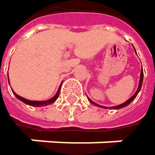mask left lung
Returning a JSON list of instances; mask_svg holds the SVG:
<instances>
[{
	"instance_id": "1",
	"label": "left lung",
	"mask_w": 155,
	"mask_h": 155,
	"mask_svg": "<svg viewBox=\"0 0 155 155\" xmlns=\"http://www.w3.org/2000/svg\"><path fill=\"white\" fill-rule=\"evenodd\" d=\"M135 51H136V49H135ZM137 53V52H136ZM143 69H142V71H141V74H140V81H139V86H138V89H137V91H136V93L129 99V100H127L126 102H124V103H122V104H120V105H118V106H116V107H111V108H115V109H119V108H125L126 106H128L135 99H136V97L137 96V94L139 93L140 90H141V87H142V83H143ZM88 100L90 101V102L91 103H92V104H94V105H96V106H98V107H101V108H108L107 107H104V106H101V105H98V104H96L95 102H93L91 100H90L89 98H88Z\"/></svg>"
}]
</instances>
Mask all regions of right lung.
I'll use <instances>...</instances> for the list:
<instances>
[{
    "label": "right lung",
    "mask_w": 155,
    "mask_h": 155,
    "mask_svg": "<svg viewBox=\"0 0 155 155\" xmlns=\"http://www.w3.org/2000/svg\"><path fill=\"white\" fill-rule=\"evenodd\" d=\"M9 82H10V81H9ZM61 86H62V84L60 85V87H59V89H58V91H57L56 94H55L52 99H50V100H48V101H28V100H26V99H24V98H22V97L18 96V94H16L14 91H12V92L15 94L16 98H17V99H18L19 101H21L22 102H24V103H26V104H28V105H29V106H32V107H41V106H47V105H49V104H52V103H54V102L57 100V98H58V96H59V93H60Z\"/></svg>",
    "instance_id": "1"
}]
</instances>
